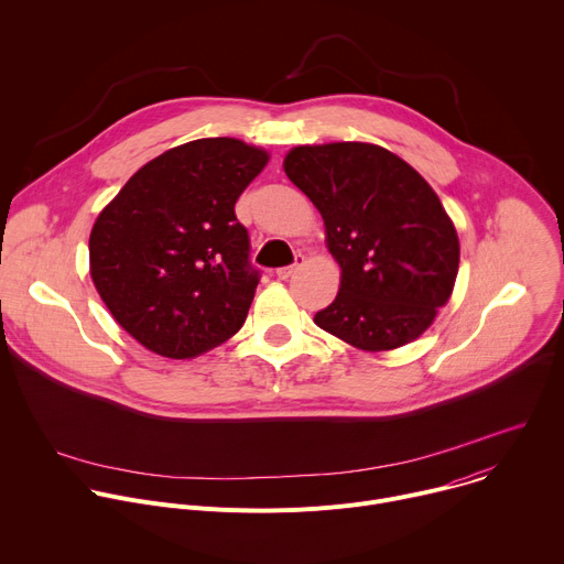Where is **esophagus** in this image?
Wrapping results in <instances>:
<instances>
[{"instance_id": "obj_1", "label": "esophagus", "mask_w": 564, "mask_h": 564, "mask_svg": "<svg viewBox=\"0 0 564 564\" xmlns=\"http://www.w3.org/2000/svg\"><path fill=\"white\" fill-rule=\"evenodd\" d=\"M301 263H303V257H301V254H296V261H294L292 265L279 268V270H276V276H279V279H290V276L299 270V265H301Z\"/></svg>"}]
</instances>
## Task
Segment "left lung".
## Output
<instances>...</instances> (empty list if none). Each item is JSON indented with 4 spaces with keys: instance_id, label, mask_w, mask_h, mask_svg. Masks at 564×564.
<instances>
[{
    "instance_id": "8db88e82",
    "label": "left lung",
    "mask_w": 564,
    "mask_h": 564,
    "mask_svg": "<svg viewBox=\"0 0 564 564\" xmlns=\"http://www.w3.org/2000/svg\"><path fill=\"white\" fill-rule=\"evenodd\" d=\"M283 170L324 216L341 268L339 294L314 324L368 352L417 339L451 299L459 268L457 231L433 187L368 142L294 147Z\"/></svg>"
}]
</instances>
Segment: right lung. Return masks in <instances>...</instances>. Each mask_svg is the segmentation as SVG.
<instances>
[{"label":"right lung","mask_w":564,"mask_h":564,"mask_svg":"<svg viewBox=\"0 0 564 564\" xmlns=\"http://www.w3.org/2000/svg\"><path fill=\"white\" fill-rule=\"evenodd\" d=\"M236 138H200L140 167L100 212L91 279L118 324L170 359L203 355L246 324L259 285L234 205L268 165Z\"/></svg>","instance_id":"1"}]
</instances>
